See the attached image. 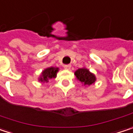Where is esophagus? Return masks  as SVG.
Here are the masks:
<instances>
[{"instance_id":"34e87169","label":"esophagus","mask_w":133,"mask_h":133,"mask_svg":"<svg viewBox=\"0 0 133 133\" xmlns=\"http://www.w3.org/2000/svg\"><path fill=\"white\" fill-rule=\"evenodd\" d=\"M63 67H64V69H65V70H70V69L71 68V65H70V64L64 65V66H63Z\"/></svg>"}]
</instances>
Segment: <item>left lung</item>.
<instances>
[{"label": "left lung", "instance_id": "1", "mask_svg": "<svg viewBox=\"0 0 133 133\" xmlns=\"http://www.w3.org/2000/svg\"><path fill=\"white\" fill-rule=\"evenodd\" d=\"M76 79L79 80L84 86H89L96 81V76L85 67L79 68L74 72Z\"/></svg>", "mask_w": 133, "mask_h": 133}]
</instances>
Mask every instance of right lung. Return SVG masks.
Wrapping results in <instances>:
<instances>
[{"label":"right lung","instance_id":"right-lung-1","mask_svg":"<svg viewBox=\"0 0 133 133\" xmlns=\"http://www.w3.org/2000/svg\"><path fill=\"white\" fill-rule=\"evenodd\" d=\"M59 71V68L56 66H51L44 69L40 76L38 77V81L41 82H48V81L51 79L57 77V73Z\"/></svg>","mask_w":133,"mask_h":133}]
</instances>
